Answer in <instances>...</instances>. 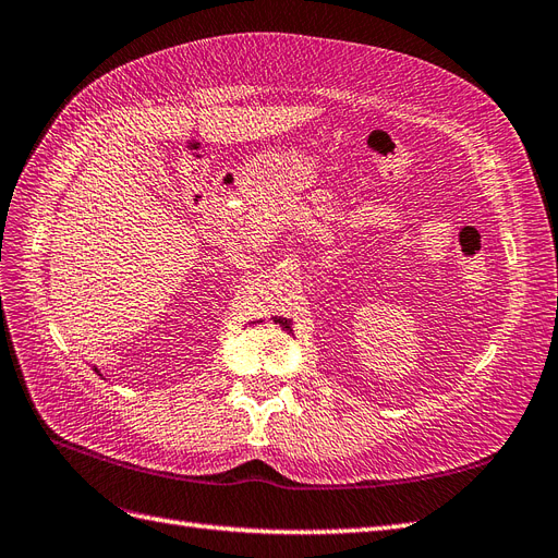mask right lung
I'll return each instance as SVG.
<instances>
[{
	"mask_svg": "<svg viewBox=\"0 0 558 558\" xmlns=\"http://www.w3.org/2000/svg\"><path fill=\"white\" fill-rule=\"evenodd\" d=\"M95 374H98V376H102V372H100V369H98V367H95Z\"/></svg>",
	"mask_w": 558,
	"mask_h": 558,
	"instance_id": "1",
	"label": "right lung"
}]
</instances>
